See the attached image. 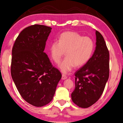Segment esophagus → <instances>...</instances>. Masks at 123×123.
Here are the masks:
<instances>
[{
    "label": "esophagus",
    "mask_w": 123,
    "mask_h": 123,
    "mask_svg": "<svg viewBox=\"0 0 123 123\" xmlns=\"http://www.w3.org/2000/svg\"><path fill=\"white\" fill-rule=\"evenodd\" d=\"M67 76L66 75H65L63 74L62 75V79H63V80H64V79H67Z\"/></svg>",
    "instance_id": "34e87169"
}]
</instances>
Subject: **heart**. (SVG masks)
Instances as JSON below:
<instances>
[{
	"instance_id": "obj_1",
	"label": "heart",
	"mask_w": 123,
	"mask_h": 123,
	"mask_svg": "<svg viewBox=\"0 0 123 123\" xmlns=\"http://www.w3.org/2000/svg\"><path fill=\"white\" fill-rule=\"evenodd\" d=\"M94 49V43L89 37H83L74 31H66L60 36L59 41L49 47L51 58L55 63L61 61L66 52V57L59 65L63 73H68L76 67H80L90 60Z\"/></svg>"
}]
</instances>
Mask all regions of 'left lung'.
Segmentation results:
<instances>
[{
    "mask_svg": "<svg viewBox=\"0 0 123 123\" xmlns=\"http://www.w3.org/2000/svg\"><path fill=\"white\" fill-rule=\"evenodd\" d=\"M93 56L75 73V88L71 94L74 103L87 108L98 100L109 75V53L103 36L97 30Z\"/></svg>",
    "mask_w": 123,
    "mask_h": 123,
    "instance_id": "8db88e82",
    "label": "left lung"
}]
</instances>
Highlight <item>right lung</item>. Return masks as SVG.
I'll use <instances>...</instances> for the list:
<instances>
[{"instance_id": "1", "label": "right lung", "mask_w": 123, "mask_h": 123, "mask_svg": "<svg viewBox=\"0 0 123 123\" xmlns=\"http://www.w3.org/2000/svg\"><path fill=\"white\" fill-rule=\"evenodd\" d=\"M52 28L41 25L26 27L12 49L11 74L22 97L37 107L52 100L62 78L44 50Z\"/></svg>"}]
</instances>
